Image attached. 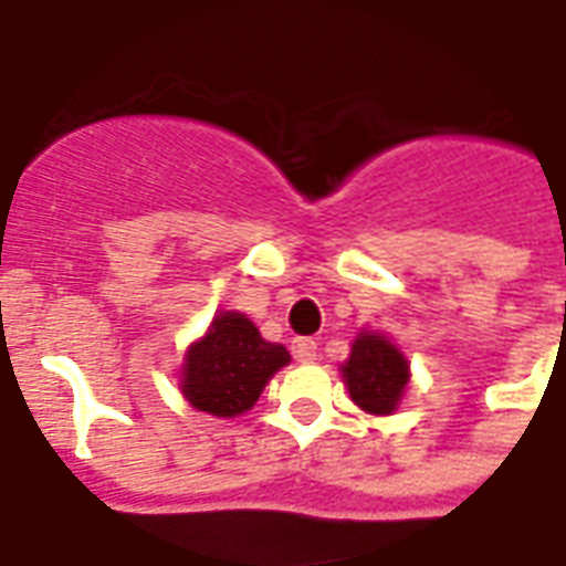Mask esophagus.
<instances>
[{"mask_svg":"<svg viewBox=\"0 0 566 566\" xmlns=\"http://www.w3.org/2000/svg\"><path fill=\"white\" fill-rule=\"evenodd\" d=\"M294 357L300 359V363H312V359H317V342L315 338H294Z\"/></svg>","mask_w":566,"mask_h":566,"instance_id":"1","label":"esophagus"}]
</instances>
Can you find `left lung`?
Masks as SVG:
<instances>
[{"label":"left lung","instance_id":"8db88e82","mask_svg":"<svg viewBox=\"0 0 566 566\" xmlns=\"http://www.w3.org/2000/svg\"><path fill=\"white\" fill-rule=\"evenodd\" d=\"M338 371L350 401L359 411L375 417L396 413L411 384V363L401 354V347L375 329H359Z\"/></svg>","mask_w":566,"mask_h":566}]
</instances>
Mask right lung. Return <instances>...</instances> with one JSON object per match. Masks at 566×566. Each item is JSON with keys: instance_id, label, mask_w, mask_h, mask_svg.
Masks as SVG:
<instances>
[{"instance_id": "obj_1", "label": "right lung", "mask_w": 566, "mask_h": 566, "mask_svg": "<svg viewBox=\"0 0 566 566\" xmlns=\"http://www.w3.org/2000/svg\"><path fill=\"white\" fill-rule=\"evenodd\" d=\"M287 363V347L266 342L249 315L221 308L207 333L186 347L179 392L195 411L230 420L251 411L272 375Z\"/></svg>"}]
</instances>
